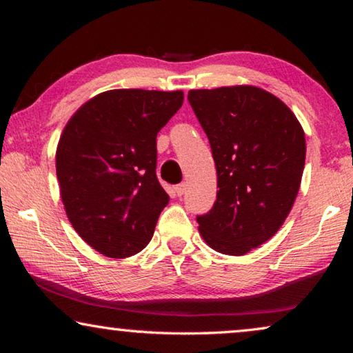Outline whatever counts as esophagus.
Returning a JSON list of instances; mask_svg holds the SVG:
<instances>
[{
  "mask_svg": "<svg viewBox=\"0 0 353 353\" xmlns=\"http://www.w3.org/2000/svg\"><path fill=\"white\" fill-rule=\"evenodd\" d=\"M187 182H182V183H179V185H176V188H174V191L177 193V196H183L185 194V191H187Z\"/></svg>",
  "mask_w": 353,
  "mask_h": 353,
  "instance_id": "34e87169",
  "label": "esophagus"
}]
</instances>
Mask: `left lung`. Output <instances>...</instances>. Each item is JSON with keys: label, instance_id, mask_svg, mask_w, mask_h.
<instances>
[{"label": "left lung", "instance_id": "1", "mask_svg": "<svg viewBox=\"0 0 353 353\" xmlns=\"http://www.w3.org/2000/svg\"><path fill=\"white\" fill-rule=\"evenodd\" d=\"M188 101L212 146L216 201L198 216L216 252L244 255L277 234L305 166V134L294 113L254 85L190 90Z\"/></svg>", "mask_w": 353, "mask_h": 353}]
</instances>
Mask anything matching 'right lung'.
Listing matches in <instances>:
<instances>
[{"instance_id":"add662e5","label":"right lung","mask_w":353,"mask_h":353,"mask_svg":"<svg viewBox=\"0 0 353 353\" xmlns=\"http://www.w3.org/2000/svg\"><path fill=\"white\" fill-rule=\"evenodd\" d=\"M183 92L119 88L76 110L56 151L61 198L88 246L126 259L148 246L168 205L155 176L157 139L181 109Z\"/></svg>"}]
</instances>
